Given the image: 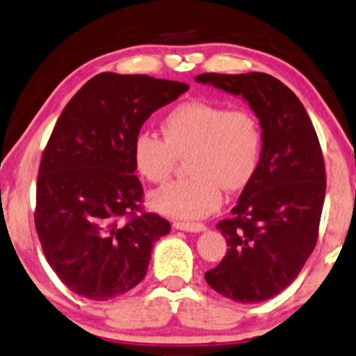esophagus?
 I'll list each match as a JSON object with an SVG mask.
<instances>
[{
	"label": "esophagus",
	"mask_w": 356,
	"mask_h": 356,
	"mask_svg": "<svg viewBox=\"0 0 356 356\" xmlns=\"http://www.w3.org/2000/svg\"><path fill=\"white\" fill-rule=\"evenodd\" d=\"M173 227L178 231H186V232H203L206 231V226L201 222H181L177 221L173 222Z\"/></svg>",
	"instance_id": "esophagus-1"
}]
</instances>
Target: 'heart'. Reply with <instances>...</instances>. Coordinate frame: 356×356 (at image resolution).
<instances>
[{"instance_id": "b5f03b06", "label": "heart", "mask_w": 356, "mask_h": 356, "mask_svg": "<svg viewBox=\"0 0 356 356\" xmlns=\"http://www.w3.org/2000/svg\"><path fill=\"white\" fill-rule=\"evenodd\" d=\"M163 137L148 130L135 135L131 160L150 183H163L178 158L186 156L191 177L177 179L150 195V206L165 216L198 219L221 204L222 188L238 191L251 181L262 152V131L248 111L188 100L166 113Z\"/></svg>"}]
</instances>
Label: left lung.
I'll use <instances>...</instances> for the list:
<instances>
[{
  "mask_svg": "<svg viewBox=\"0 0 356 356\" xmlns=\"http://www.w3.org/2000/svg\"><path fill=\"white\" fill-rule=\"evenodd\" d=\"M195 81L245 100L262 130L256 173L216 226L227 252L204 279L241 304L269 300L293 282L317 243L325 200L317 134L297 95L269 74L206 72Z\"/></svg>",
  "mask_w": 356,
  "mask_h": 356,
  "instance_id": "left-lung-1",
  "label": "left lung"
}]
</instances>
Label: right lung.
I'll list each match as a JSON object with an SVG mask.
<instances>
[{
    "label": "right lung",
    "instance_id": "add662e5",
    "mask_svg": "<svg viewBox=\"0 0 356 356\" xmlns=\"http://www.w3.org/2000/svg\"><path fill=\"white\" fill-rule=\"evenodd\" d=\"M186 84L102 72L69 100L39 166L36 231L51 269L67 289L111 300L147 275L153 244L170 222L134 216L143 190L131 142L148 117L177 100Z\"/></svg>",
    "mask_w": 356,
    "mask_h": 356
}]
</instances>
